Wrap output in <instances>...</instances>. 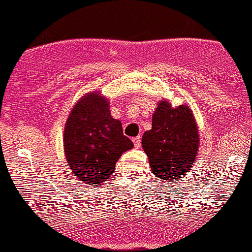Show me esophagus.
Segmentation results:
<instances>
[{
  "mask_svg": "<svg viewBox=\"0 0 252 252\" xmlns=\"http://www.w3.org/2000/svg\"><path fill=\"white\" fill-rule=\"evenodd\" d=\"M132 142H133V145H135V148H139V146H141V137L139 136L133 137Z\"/></svg>",
  "mask_w": 252,
  "mask_h": 252,
  "instance_id": "esophagus-1",
  "label": "esophagus"
}]
</instances>
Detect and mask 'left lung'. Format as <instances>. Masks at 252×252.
Here are the masks:
<instances>
[{
    "label": "left lung",
    "instance_id": "8db88e82",
    "mask_svg": "<svg viewBox=\"0 0 252 252\" xmlns=\"http://www.w3.org/2000/svg\"><path fill=\"white\" fill-rule=\"evenodd\" d=\"M142 146L155 176L180 179L192 167L199 148L197 126L189 108H172L167 101L158 103L152 129L143 135Z\"/></svg>",
    "mask_w": 252,
    "mask_h": 252
}]
</instances>
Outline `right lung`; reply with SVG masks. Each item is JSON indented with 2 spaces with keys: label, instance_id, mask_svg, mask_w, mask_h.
<instances>
[{
  "label": "right lung",
  "instance_id": "1",
  "mask_svg": "<svg viewBox=\"0 0 252 252\" xmlns=\"http://www.w3.org/2000/svg\"><path fill=\"white\" fill-rule=\"evenodd\" d=\"M132 148L122 123L111 117L106 97L89 93L78 101L66 122L63 149L79 180L101 186L114 173L123 152Z\"/></svg>",
  "mask_w": 252,
  "mask_h": 252
}]
</instances>
